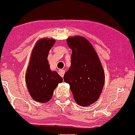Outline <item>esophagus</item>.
I'll return each mask as SVG.
<instances>
[{
	"label": "esophagus",
	"mask_w": 135,
	"mask_h": 135,
	"mask_svg": "<svg viewBox=\"0 0 135 135\" xmlns=\"http://www.w3.org/2000/svg\"><path fill=\"white\" fill-rule=\"evenodd\" d=\"M64 74H65V70H60L59 71V74L60 75L61 77H64Z\"/></svg>",
	"instance_id": "obj_1"
}]
</instances>
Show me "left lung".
<instances>
[{"label": "left lung", "mask_w": 135, "mask_h": 135, "mask_svg": "<svg viewBox=\"0 0 135 135\" xmlns=\"http://www.w3.org/2000/svg\"><path fill=\"white\" fill-rule=\"evenodd\" d=\"M67 43L72 53L71 67L64 74V81L70 84L76 103L89 106L99 98L103 88V68L96 51L84 37H70Z\"/></svg>", "instance_id": "1"}]
</instances>
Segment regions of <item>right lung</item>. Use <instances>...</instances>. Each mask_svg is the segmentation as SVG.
<instances>
[{"instance_id":"obj_1","label":"right lung","mask_w":135,"mask_h":135,"mask_svg":"<svg viewBox=\"0 0 135 135\" xmlns=\"http://www.w3.org/2000/svg\"><path fill=\"white\" fill-rule=\"evenodd\" d=\"M55 40L43 38L38 40L32 50L29 66L26 74L27 89L33 99L40 103L49 101L63 78L56 71L50 70L47 61L49 52Z\"/></svg>"}]
</instances>
